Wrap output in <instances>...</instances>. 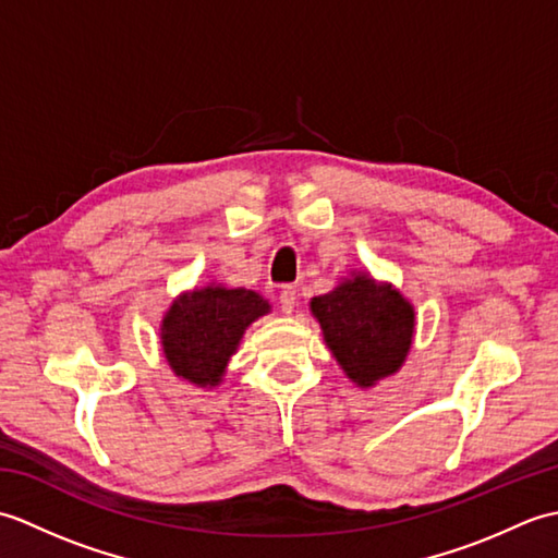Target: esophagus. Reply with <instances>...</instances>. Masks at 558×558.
Here are the masks:
<instances>
[{
	"mask_svg": "<svg viewBox=\"0 0 558 558\" xmlns=\"http://www.w3.org/2000/svg\"><path fill=\"white\" fill-rule=\"evenodd\" d=\"M294 302H298V290H294L292 286L282 288V290H280V310L286 312V314H292Z\"/></svg>",
	"mask_w": 558,
	"mask_h": 558,
	"instance_id": "obj_1",
	"label": "esophagus"
}]
</instances>
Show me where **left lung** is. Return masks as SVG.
<instances>
[{"mask_svg":"<svg viewBox=\"0 0 558 558\" xmlns=\"http://www.w3.org/2000/svg\"><path fill=\"white\" fill-rule=\"evenodd\" d=\"M328 350L360 388L396 374L414 336V310L390 282L352 272L336 290L310 302Z\"/></svg>","mask_w":558,"mask_h":558,"instance_id":"obj_1","label":"left lung"}]
</instances>
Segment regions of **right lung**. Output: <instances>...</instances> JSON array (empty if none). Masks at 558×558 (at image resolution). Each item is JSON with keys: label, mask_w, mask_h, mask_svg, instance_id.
<instances>
[{"label": "right lung", "mask_w": 558, "mask_h": 558, "mask_svg": "<svg viewBox=\"0 0 558 558\" xmlns=\"http://www.w3.org/2000/svg\"><path fill=\"white\" fill-rule=\"evenodd\" d=\"M268 312V300L246 288L206 286L184 292L162 316L165 360L189 384L218 386L244 330Z\"/></svg>", "instance_id": "add662e5"}]
</instances>
